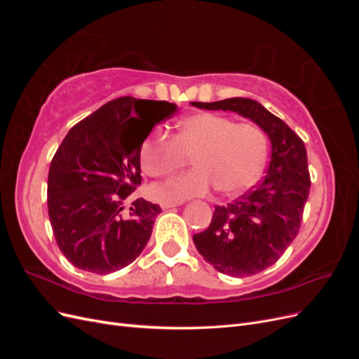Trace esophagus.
Instances as JSON below:
<instances>
[{
    "mask_svg": "<svg viewBox=\"0 0 359 359\" xmlns=\"http://www.w3.org/2000/svg\"><path fill=\"white\" fill-rule=\"evenodd\" d=\"M178 205H181V202H165V203H161V208L169 210V208H173V206H178Z\"/></svg>",
    "mask_w": 359,
    "mask_h": 359,
    "instance_id": "esophagus-1",
    "label": "esophagus"
}]
</instances>
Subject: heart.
<instances>
[{"mask_svg":"<svg viewBox=\"0 0 359 359\" xmlns=\"http://www.w3.org/2000/svg\"><path fill=\"white\" fill-rule=\"evenodd\" d=\"M266 154L268 137L259 126L208 112L181 119L173 137L153 132L139 149L140 166L149 177H168L189 157L196 168L151 186L149 196L158 202H182L214 187L223 196H238L257 181Z\"/></svg>","mask_w":359,"mask_h":359,"instance_id":"heart-1","label":"heart"}]
</instances>
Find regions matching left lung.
I'll return each instance as SVG.
<instances>
[{
	"mask_svg": "<svg viewBox=\"0 0 359 359\" xmlns=\"http://www.w3.org/2000/svg\"><path fill=\"white\" fill-rule=\"evenodd\" d=\"M191 104L250 118L271 140L265 178L233 202L217 205L208 229L193 236L198 252L220 273L232 277L257 274L276 264L298 235L310 193L306 145L283 119L256 100L233 97Z\"/></svg>",
	"mask_w": 359,
	"mask_h": 359,
	"instance_id": "left-lung-1",
	"label": "left lung"
}]
</instances>
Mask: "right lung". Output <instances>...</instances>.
Segmentation results:
<instances>
[{
    "label": "right lung",
    "instance_id": "right-lung-1",
    "mask_svg": "<svg viewBox=\"0 0 359 359\" xmlns=\"http://www.w3.org/2000/svg\"><path fill=\"white\" fill-rule=\"evenodd\" d=\"M175 111L173 103L119 97L64 137L49 168L48 212L60 250L76 268L103 276L142 253L161 208L142 198L132 201L142 181L139 149Z\"/></svg>",
    "mask_w": 359,
    "mask_h": 359
}]
</instances>
